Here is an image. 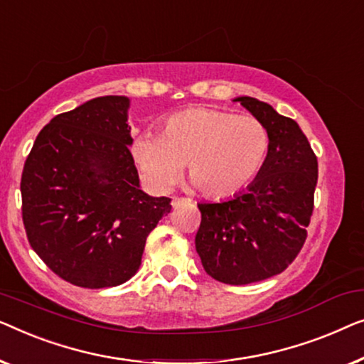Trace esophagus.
Segmentation results:
<instances>
[{
    "mask_svg": "<svg viewBox=\"0 0 364 364\" xmlns=\"http://www.w3.org/2000/svg\"><path fill=\"white\" fill-rule=\"evenodd\" d=\"M184 204H191V199H188V198H173V201H171V206L175 208V209L184 206Z\"/></svg>",
    "mask_w": 364,
    "mask_h": 364,
    "instance_id": "34e87169",
    "label": "esophagus"
}]
</instances>
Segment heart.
<instances>
[{"label":"heart","mask_w":364,"mask_h":364,"mask_svg":"<svg viewBox=\"0 0 364 364\" xmlns=\"http://www.w3.org/2000/svg\"><path fill=\"white\" fill-rule=\"evenodd\" d=\"M270 135L262 122L229 110L189 107L168 115L160 135L140 133L130 158L150 191L165 194L181 180L184 163L204 196L224 199L252 183L262 170Z\"/></svg>","instance_id":"heart-1"}]
</instances>
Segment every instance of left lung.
<instances>
[{
	"mask_svg": "<svg viewBox=\"0 0 364 364\" xmlns=\"http://www.w3.org/2000/svg\"><path fill=\"white\" fill-rule=\"evenodd\" d=\"M235 102L267 127L269 155L247 191L229 201L198 204L196 250L213 279L247 285L284 272L304 247L318 161L295 120L252 97Z\"/></svg>",
	"mask_w": 364,
	"mask_h": 364,
	"instance_id": "8db88e82",
	"label": "left lung"
}]
</instances>
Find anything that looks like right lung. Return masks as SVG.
<instances>
[{"mask_svg": "<svg viewBox=\"0 0 364 364\" xmlns=\"http://www.w3.org/2000/svg\"><path fill=\"white\" fill-rule=\"evenodd\" d=\"M130 100L97 97L39 132L21 176L23 223L34 252L84 289L130 280L170 198L140 189L130 158Z\"/></svg>", "mask_w": 364, "mask_h": 364, "instance_id": "add662e5", "label": "right lung"}]
</instances>
